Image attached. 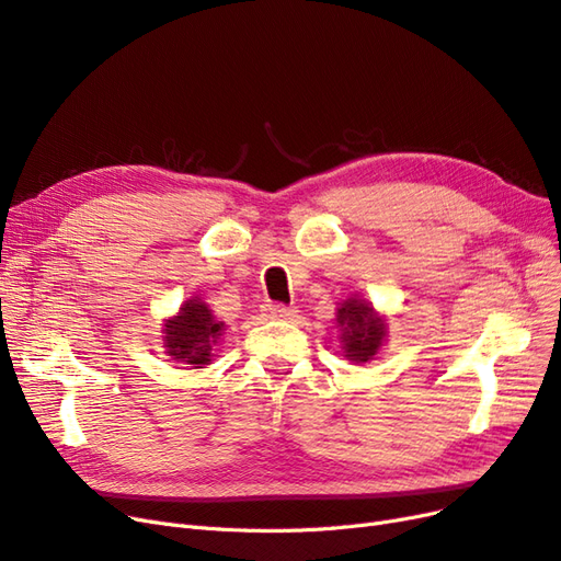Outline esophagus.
I'll return each instance as SVG.
<instances>
[{
	"label": "esophagus",
	"instance_id": "obj_1",
	"mask_svg": "<svg viewBox=\"0 0 561 561\" xmlns=\"http://www.w3.org/2000/svg\"><path fill=\"white\" fill-rule=\"evenodd\" d=\"M264 313H266V318H272V320H293V318H297V308H287V306H280V304H266L264 306Z\"/></svg>",
	"mask_w": 561,
	"mask_h": 561
}]
</instances>
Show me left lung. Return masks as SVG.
I'll list each match as a JSON object with an SVG mask.
<instances>
[{"mask_svg": "<svg viewBox=\"0 0 561 561\" xmlns=\"http://www.w3.org/2000/svg\"><path fill=\"white\" fill-rule=\"evenodd\" d=\"M336 327L341 353L347 362L366 364L376 359L388 341V320L378 313L369 299L351 295L336 308Z\"/></svg>", "mask_w": 561, "mask_h": 561, "instance_id": "left-lung-1", "label": "left lung"}]
</instances>
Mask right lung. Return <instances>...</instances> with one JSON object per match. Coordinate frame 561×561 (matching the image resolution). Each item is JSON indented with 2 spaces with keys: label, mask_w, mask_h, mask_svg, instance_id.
Wrapping results in <instances>:
<instances>
[{
  "label": "right lung",
  "mask_w": 561,
  "mask_h": 561,
  "mask_svg": "<svg viewBox=\"0 0 561 561\" xmlns=\"http://www.w3.org/2000/svg\"><path fill=\"white\" fill-rule=\"evenodd\" d=\"M222 334L225 322L216 320L202 297H190L181 304L179 313L162 322V347L173 362L206 369L216 357V345Z\"/></svg>",
  "instance_id": "1"
}]
</instances>
